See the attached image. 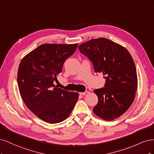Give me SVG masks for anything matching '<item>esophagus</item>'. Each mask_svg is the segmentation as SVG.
Returning a JSON list of instances; mask_svg holds the SVG:
<instances>
[{"mask_svg":"<svg viewBox=\"0 0 154 154\" xmlns=\"http://www.w3.org/2000/svg\"><path fill=\"white\" fill-rule=\"evenodd\" d=\"M88 93V91H85V92H80V95H82V96H84L85 94H87Z\"/></svg>","mask_w":154,"mask_h":154,"instance_id":"obj_1","label":"esophagus"}]
</instances>
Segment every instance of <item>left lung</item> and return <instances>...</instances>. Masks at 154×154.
<instances>
[{
	"label": "left lung",
	"mask_w": 154,
	"mask_h": 154,
	"mask_svg": "<svg viewBox=\"0 0 154 154\" xmlns=\"http://www.w3.org/2000/svg\"><path fill=\"white\" fill-rule=\"evenodd\" d=\"M89 58L96 72L103 73L105 87L94 90L98 97L93 112L112 121L123 115L132 103L137 88L136 68L128 50L105 38L91 39L79 45Z\"/></svg>",
	"instance_id": "left-lung-1"
}]
</instances>
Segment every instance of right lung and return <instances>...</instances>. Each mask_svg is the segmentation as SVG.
Instances as JSON below:
<instances>
[{"instance_id": "right-lung-1", "label": "right lung", "mask_w": 154, "mask_h": 154, "mask_svg": "<svg viewBox=\"0 0 154 154\" xmlns=\"http://www.w3.org/2000/svg\"><path fill=\"white\" fill-rule=\"evenodd\" d=\"M78 44H44L23 58L17 73L18 89L24 103L40 119L51 124L66 119L79 94L54 87L64 62Z\"/></svg>"}]
</instances>
